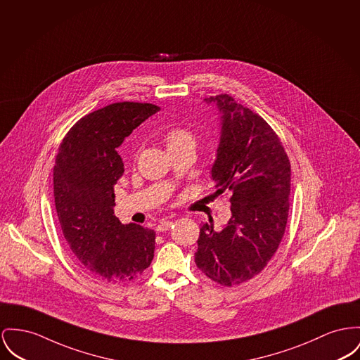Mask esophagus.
Masks as SVG:
<instances>
[{
	"label": "esophagus",
	"instance_id": "1",
	"mask_svg": "<svg viewBox=\"0 0 360 360\" xmlns=\"http://www.w3.org/2000/svg\"><path fill=\"white\" fill-rule=\"evenodd\" d=\"M172 225H173L172 221H164V222H161V224L157 225V231H158V232H167Z\"/></svg>",
	"mask_w": 360,
	"mask_h": 360
}]
</instances>
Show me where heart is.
Listing matches in <instances>:
<instances>
[{
    "label": "heart",
    "instance_id": "1",
    "mask_svg": "<svg viewBox=\"0 0 360 360\" xmlns=\"http://www.w3.org/2000/svg\"><path fill=\"white\" fill-rule=\"evenodd\" d=\"M165 142H167L168 151L181 148V147L195 148V139H193L191 132L184 128H173L172 131H169L165 136Z\"/></svg>",
    "mask_w": 360,
    "mask_h": 360
}]
</instances>
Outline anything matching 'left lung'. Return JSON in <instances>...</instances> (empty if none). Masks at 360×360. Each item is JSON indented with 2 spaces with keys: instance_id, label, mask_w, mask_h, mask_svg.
Returning a JSON list of instances; mask_svg holds the SVG:
<instances>
[{
  "instance_id": "left-lung-1",
  "label": "left lung",
  "mask_w": 360,
  "mask_h": 360,
  "mask_svg": "<svg viewBox=\"0 0 360 360\" xmlns=\"http://www.w3.org/2000/svg\"><path fill=\"white\" fill-rule=\"evenodd\" d=\"M219 112L221 132L212 167L217 195L231 192L232 216L222 231L200 228L195 264L224 287L259 274L284 236L290 165L276 132L226 94L205 98ZM212 221V219H210Z\"/></svg>"
}]
</instances>
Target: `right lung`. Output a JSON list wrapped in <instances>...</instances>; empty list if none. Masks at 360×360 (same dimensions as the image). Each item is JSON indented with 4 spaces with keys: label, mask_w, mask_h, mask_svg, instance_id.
Masks as SVG:
<instances>
[{
    "label": "right lung",
    "mask_w": 360,
    "mask_h": 360,
    "mask_svg": "<svg viewBox=\"0 0 360 360\" xmlns=\"http://www.w3.org/2000/svg\"><path fill=\"white\" fill-rule=\"evenodd\" d=\"M158 110L153 103H112L77 121L58 148L53 181L64 238L80 267L103 283L135 280L154 258L155 232L121 224L113 186L124 173L116 148Z\"/></svg>",
    "instance_id": "obj_1"
}]
</instances>
